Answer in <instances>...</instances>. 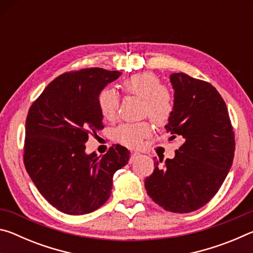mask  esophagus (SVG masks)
I'll list each match as a JSON object with an SVG mask.
<instances>
[{"label":"esophagus","mask_w":253,"mask_h":253,"mask_svg":"<svg viewBox=\"0 0 253 253\" xmlns=\"http://www.w3.org/2000/svg\"><path fill=\"white\" fill-rule=\"evenodd\" d=\"M140 155V154L138 153V152H134V153H131V155H130V160H129V162L131 163L132 161H134L135 160V158H137V157H138Z\"/></svg>","instance_id":"obj_1"}]
</instances>
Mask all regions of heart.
Returning a JSON list of instances; mask_svg holds the SVG:
<instances>
[{
  "instance_id": "b5f03b06",
  "label": "heart",
  "mask_w": 253,
  "mask_h": 253,
  "mask_svg": "<svg viewBox=\"0 0 253 253\" xmlns=\"http://www.w3.org/2000/svg\"><path fill=\"white\" fill-rule=\"evenodd\" d=\"M122 88L127 95L142 99V113L149 116L157 125L169 121L173 111V97L168 88L162 85V81L153 72H142L128 77L122 83ZM98 107L101 116L106 121L116 119L119 108V97L113 89H102L98 95ZM152 125L148 122L124 124L115 131L118 143L124 146L135 148L142 145L144 138L152 134Z\"/></svg>"
}]
</instances>
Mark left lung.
Listing matches in <instances>:
<instances>
[{
  "instance_id": "1",
  "label": "left lung",
  "mask_w": 253,
  "mask_h": 253,
  "mask_svg": "<svg viewBox=\"0 0 253 253\" xmlns=\"http://www.w3.org/2000/svg\"><path fill=\"white\" fill-rule=\"evenodd\" d=\"M173 111L165 126L181 147L172 160L154 163L145 178L149 198L166 211L188 213L204 207L219 191L232 166L234 132L223 98L211 84L178 72L169 76Z\"/></svg>"
}]
</instances>
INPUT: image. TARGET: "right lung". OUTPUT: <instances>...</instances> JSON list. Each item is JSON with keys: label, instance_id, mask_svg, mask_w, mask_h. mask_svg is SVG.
Here are the masks:
<instances>
[{"label": "right lung", "instance_id": "add662e5", "mask_svg": "<svg viewBox=\"0 0 253 253\" xmlns=\"http://www.w3.org/2000/svg\"><path fill=\"white\" fill-rule=\"evenodd\" d=\"M122 72L101 68L71 71L55 78L30 107L23 162L41 195L59 211L83 215L109 199L113 176L129 160L114 145L104 156L85 153L90 134L104 128L98 95Z\"/></svg>", "mask_w": 253, "mask_h": 253}]
</instances>
